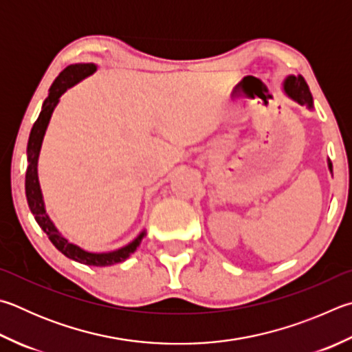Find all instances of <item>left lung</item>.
<instances>
[{
    "instance_id": "left-lung-1",
    "label": "left lung",
    "mask_w": 352,
    "mask_h": 352,
    "mask_svg": "<svg viewBox=\"0 0 352 352\" xmlns=\"http://www.w3.org/2000/svg\"><path fill=\"white\" fill-rule=\"evenodd\" d=\"M283 89L287 94V97H291L292 100H296L298 104L306 106L308 109H312L314 104H312V95L309 91L308 82L305 81L302 75H289L287 78L283 81ZM328 168L332 174V163L328 160Z\"/></svg>"
}]
</instances>
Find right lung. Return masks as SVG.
I'll use <instances>...</instances> for the list:
<instances>
[{
  "instance_id": "1",
  "label": "right lung",
  "mask_w": 352,
  "mask_h": 352,
  "mask_svg": "<svg viewBox=\"0 0 352 352\" xmlns=\"http://www.w3.org/2000/svg\"><path fill=\"white\" fill-rule=\"evenodd\" d=\"M97 66L92 63H78V65H70L63 72L56 76L52 86L49 89L47 98L44 100L41 112L38 115L36 121L32 127L29 142H28V170H25V197H28V204L30 208V212L34 214L35 220L44 232L47 234L49 240L54 243V246L58 249L61 254H65L67 258H72L78 263L89 265V266H111L120 261H124L131 254L135 252V249L140 246L146 232L143 231L138 237L131 241L129 245L117 249V251L111 252H87L80 246L70 243L67 239L63 237L55 228L54 221L49 219L46 214V208H44V200L40 188V182H38V157H40L41 144L44 133H46L47 124L52 117L54 109L58 104L60 97L65 94L69 87L75 86L76 82L81 81L86 76L92 75Z\"/></svg>"
}]
</instances>
